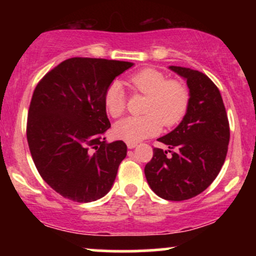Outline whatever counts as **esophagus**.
Here are the masks:
<instances>
[{
	"mask_svg": "<svg viewBox=\"0 0 256 256\" xmlns=\"http://www.w3.org/2000/svg\"><path fill=\"white\" fill-rule=\"evenodd\" d=\"M136 146H137V143L128 142V149H134V148H136Z\"/></svg>",
	"mask_w": 256,
	"mask_h": 256,
	"instance_id": "obj_1",
	"label": "esophagus"
}]
</instances>
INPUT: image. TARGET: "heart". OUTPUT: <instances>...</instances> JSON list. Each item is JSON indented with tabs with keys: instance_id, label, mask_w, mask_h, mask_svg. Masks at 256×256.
Here are the masks:
<instances>
[{
	"instance_id": "obj_1",
	"label": "heart",
	"mask_w": 256,
	"mask_h": 256,
	"mask_svg": "<svg viewBox=\"0 0 256 256\" xmlns=\"http://www.w3.org/2000/svg\"><path fill=\"white\" fill-rule=\"evenodd\" d=\"M128 84L136 92L146 95L144 116H128L114 126V134L126 142L137 143L155 136L166 128L179 124L189 106V90L177 79H168L162 71L152 67L140 70L128 77ZM126 94L122 85L114 80L108 85L104 95L107 113L119 118L126 110Z\"/></svg>"
}]
</instances>
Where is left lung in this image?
I'll return each instance as SVG.
<instances>
[{"mask_svg": "<svg viewBox=\"0 0 256 256\" xmlns=\"http://www.w3.org/2000/svg\"><path fill=\"white\" fill-rule=\"evenodd\" d=\"M170 68L186 79L189 106L180 124L158 138L168 146L170 154L152 149L144 173L161 198L184 201L204 192L219 174L228 154L230 125L220 91L204 73L179 66Z\"/></svg>", "mask_w": 256, "mask_h": 256, "instance_id": "1", "label": "left lung"}]
</instances>
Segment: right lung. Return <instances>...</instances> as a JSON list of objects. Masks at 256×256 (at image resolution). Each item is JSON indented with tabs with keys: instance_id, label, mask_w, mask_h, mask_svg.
Here are the masks:
<instances>
[{
	"instance_id": "1",
	"label": "right lung",
	"mask_w": 256,
	"mask_h": 256,
	"mask_svg": "<svg viewBox=\"0 0 256 256\" xmlns=\"http://www.w3.org/2000/svg\"><path fill=\"white\" fill-rule=\"evenodd\" d=\"M132 62L72 58L38 82L28 108L26 136L46 183L64 198L96 201L110 190L128 146L108 143L104 95Z\"/></svg>"
}]
</instances>
